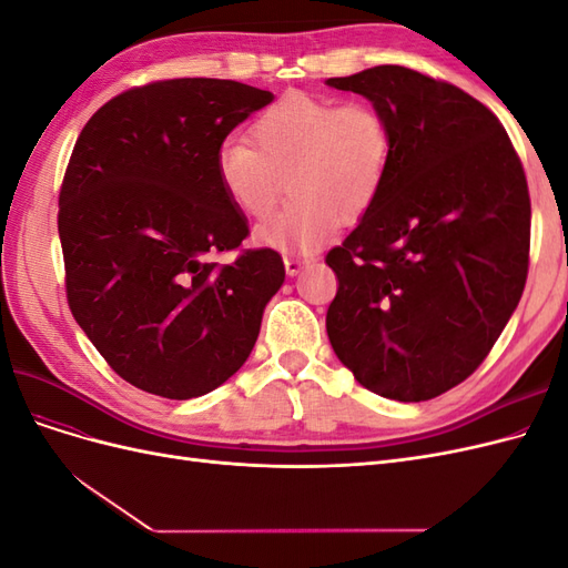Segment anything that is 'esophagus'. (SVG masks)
<instances>
[{
    "label": "esophagus",
    "mask_w": 568,
    "mask_h": 568,
    "mask_svg": "<svg viewBox=\"0 0 568 568\" xmlns=\"http://www.w3.org/2000/svg\"><path fill=\"white\" fill-rule=\"evenodd\" d=\"M315 263L313 255H286L284 257V267L288 277H296L298 272H303L305 267H311Z\"/></svg>",
    "instance_id": "1"
}]
</instances>
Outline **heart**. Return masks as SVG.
<instances>
[{
    "label": "heart",
    "instance_id": "b5f03b06",
    "mask_svg": "<svg viewBox=\"0 0 568 568\" xmlns=\"http://www.w3.org/2000/svg\"><path fill=\"white\" fill-rule=\"evenodd\" d=\"M251 141L230 136L217 151V178L236 209L265 217L284 194L286 209L257 227L263 244L311 251L343 222L363 217L382 194L390 130L369 104L291 92L251 125Z\"/></svg>",
    "mask_w": 568,
    "mask_h": 568
}]
</instances>
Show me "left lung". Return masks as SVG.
Returning <instances> with one entry per match:
<instances>
[{"mask_svg": "<svg viewBox=\"0 0 568 568\" xmlns=\"http://www.w3.org/2000/svg\"><path fill=\"white\" fill-rule=\"evenodd\" d=\"M326 84L369 99L390 130L382 194L326 253V334L372 393L432 400L484 363L524 294V168L500 120L455 84L403 65Z\"/></svg>", "mask_w": 568, "mask_h": 568, "instance_id": "obj_1", "label": "left lung"}]
</instances>
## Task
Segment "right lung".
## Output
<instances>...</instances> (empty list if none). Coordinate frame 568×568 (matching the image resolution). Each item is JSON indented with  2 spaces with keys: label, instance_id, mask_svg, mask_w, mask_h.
<instances>
[{
  "label": "right lung",
  "instance_id": "right-lung-1",
  "mask_svg": "<svg viewBox=\"0 0 568 568\" xmlns=\"http://www.w3.org/2000/svg\"><path fill=\"white\" fill-rule=\"evenodd\" d=\"M272 92L217 78L118 94L82 128L59 196L68 305L115 374L170 400L242 367L284 284L282 255L244 251L248 222L217 178L227 134Z\"/></svg>",
  "mask_w": 568,
  "mask_h": 568
}]
</instances>
